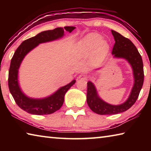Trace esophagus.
Instances as JSON below:
<instances>
[{"mask_svg":"<svg viewBox=\"0 0 151 151\" xmlns=\"http://www.w3.org/2000/svg\"><path fill=\"white\" fill-rule=\"evenodd\" d=\"M80 79H84V80H87L88 78V76L86 75H81L79 76L78 77Z\"/></svg>","mask_w":151,"mask_h":151,"instance_id":"34e87169","label":"esophagus"}]
</instances>
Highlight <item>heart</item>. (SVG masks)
I'll list each match as a JSON object with an SVG mask.
<instances>
[{
  "label": "heart",
  "mask_w": 151,
  "mask_h": 151,
  "mask_svg": "<svg viewBox=\"0 0 151 151\" xmlns=\"http://www.w3.org/2000/svg\"><path fill=\"white\" fill-rule=\"evenodd\" d=\"M96 48L97 52L105 53L109 48V45L105 40L101 39V36L97 33H91L84 37L78 42L77 48L81 53H87Z\"/></svg>",
  "instance_id": "b5f03b06"
}]
</instances>
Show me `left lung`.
<instances>
[{"mask_svg":"<svg viewBox=\"0 0 151 151\" xmlns=\"http://www.w3.org/2000/svg\"><path fill=\"white\" fill-rule=\"evenodd\" d=\"M115 43L112 48L114 57L127 59L132 66L134 77V84L129 99L120 105H111L99 98L96 88L91 82L87 83L86 101L90 109L96 114H116L129 109L137 101L144 82V70L142 57L134 45L120 33L111 30Z\"/></svg>","mask_w":151,"mask_h":151,"instance_id":"1","label":"left lung"}]
</instances>
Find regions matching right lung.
Here are the masks:
<instances>
[{
    "label": "right lung",
    "mask_w": 151,
    "mask_h": 151,
    "mask_svg": "<svg viewBox=\"0 0 151 151\" xmlns=\"http://www.w3.org/2000/svg\"><path fill=\"white\" fill-rule=\"evenodd\" d=\"M64 29L71 32L75 29L74 27H58L50 30L41 32L35 37L25 40L15 51L12 57L9 71L8 84L10 93L15 103L20 109L29 113L37 115H44L54 113L62 106L65 93L75 83L74 80L63 86L52 95L42 99H30L22 93L18 83V70L22 59L29 51L42 42L56 40L64 35Z\"/></svg>",
    "instance_id": "add662e5"
}]
</instances>
